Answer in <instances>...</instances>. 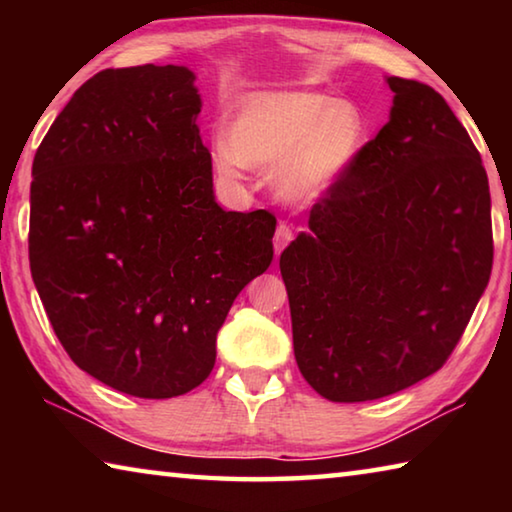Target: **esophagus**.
Instances as JSON below:
<instances>
[{"label": "esophagus", "instance_id": "1", "mask_svg": "<svg viewBox=\"0 0 512 512\" xmlns=\"http://www.w3.org/2000/svg\"><path fill=\"white\" fill-rule=\"evenodd\" d=\"M293 239V228L287 223H280L275 230V237H273V246H275V255H280L284 248L289 246V241Z\"/></svg>", "mask_w": 512, "mask_h": 512}]
</instances>
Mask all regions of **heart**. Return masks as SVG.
Returning a JSON list of instances; mask_svg holds the SVG:
<instances>
[{
  "label": "heart",
  "instance_id": "b5f03b06",
  "mask_svg": "<svg viewBox=\"0 0 512 512\" xmlns=\"http://www.w3.org/2000/svg\"><path fill=\"white\" fill-rule=\"evenodd\" d=\"M366 135L359 108L318 92L255 94L216 144V167L237 178L241 167L280 171L289 198H314L341 176Z\"/></svg>",
  "mask_w": 512,
  "mask_h": 512
}]
</instances>
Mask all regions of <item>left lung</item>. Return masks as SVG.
<instances>
[{"mask_svg": "<svg viewBox=\"0 0 512 512\" xmlns=\"http://www.w3.org/2000/svg\"><path fill=\"white\" fill-rule=\"evenodd\" d=\"M391 119L280 257L293 352L329 402L404 391L445 366L492 271L481 155L429 85L388 76Z\"/></svg>", "mask_w": 512, "mask_h": 512, "instance_id": "8db88e82", "label": "left lung"}]
</instances>
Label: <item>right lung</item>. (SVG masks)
Returning <instances> with one entry per match:
<instances>
[{"label": "right lung", "mask_w": 512, "mask_h": 512, "mask_svg": "<svg viewBox=\"0 0 512 512\" xmlns=\"http://www.w3.org/2000/svg\"><path fill=\"white\" fill-rule=\"evenodd\" d=\"M178 65L103 69L33 158L29 262L76 366L126 395L201 386L239 291L273 262L275 216L225 212Z\"/></svg>", "instance_id": "right-lung-1"}]
</instances>
